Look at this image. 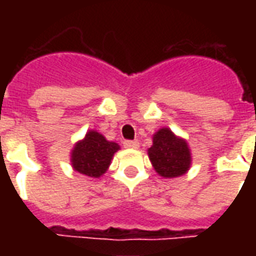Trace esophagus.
Segmentation results:
<instances>
[{"instance_id": "1", "label": "esophagus", "mask_w": 256, "mask_h": 256, "mask_svg": "<svg viewBox=\"0 0 256 256\" xmlns=\"http://www.w3.org/2000/svg\"><path fill=\"white\" fill-rule=\"evenodd\" d=\"M123 146L128 148V150H137L140 144L137 140H126V141H123Z\"/></svg>"}]
</instances>
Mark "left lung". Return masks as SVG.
Masks as SVG:
<instances>
[{
    "mask_svg": "<svg viewBox=\"0 0 256 256\" xmlns=\"http://www.w3.org/2000/svg\"><path fill=\"white\" fill-rule=\"evenodd\" d=\"M148 155L158 174L162 177H180L190 166V152L186 141L178 138L168 128H160L154 136V145Z\"/></svg>",
    "mask_w": 256,
    "mask_h": 256,
    "instance_id": "1",
    "label": "left lung"
}]
</instances>
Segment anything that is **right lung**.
Here are the masks:
<instances>
[{"mask_svg": "<svg viewBox=\"0 0 256 256\" xmlns=\"http://www.w3.org/2000/svg\"><path fill=\"white\" fill-rule=\"evenodd\" d=\"M118 150V144L106 141L97 132H89L84 140L75 145L71 154L74 170L88 177H100L106 172Z\"/></svg>", "mask_w": 256, "mask_h": 256, "instance_id": "1", "label": "right lung"}]
</instances>
